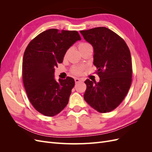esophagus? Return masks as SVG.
Instances as JSON below:
<instances>
[{"instance_id":"obj_1","label":"esophagus","mask_w":152,"mask_h":152,"mask_svg":"<svg viewBox=\"0 0 152 152\" xmlns=\"http://www.w3.org/2000/svg\"><path fill=\"white\" fill-rule=\"evenodd\" d=\"M82 80H81L80 79H78V78H75V82L76 84L78 83V82H81Z\"/></svg>"}]
</instances>
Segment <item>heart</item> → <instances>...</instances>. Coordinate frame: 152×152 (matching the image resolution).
<instances>
[{
	"instance_id": "b5f03b06",
	"label": "heart",
	"mask_w": 152,
	"mask_h": 152,
	"mask_svg": "<svg viewBox=\"0 0 152 152\" xmlns=\"http://www.w3.org/2000/svg\"><path fill=\"white\" fill-rule=\"evenodd\" d=\"M90 45V44H88V43H86V42L81 43L79 45V49H81L82 48H84V47L87 46V45ZM83 69H84V66H73L72 68L71 72L74 75H80V73H82V70H83Z\"/></svg>"
}]
</instances>
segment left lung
I'll use <instances>...</instances> for the list:
<instances>
[{
  "instance_id": "obj_1",
  "label": "left lung",
  "mask_w": 152,
  "mask_h": 152,
  "mask_svg": "<svg viewBox=\"0 0 152 152\" xmlns=\"http://www.w3.org/2000/svg\"><path fill=\"white\" fill-rule=\"evenodd\" d=\"M93 45L94 65L99 82L87 79L86 102L100 113L116 108L127 94L132 82V61L124 40L106 27L80 31Z\"/></svg>"
}]
</instances>
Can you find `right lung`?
<instances>
[{"mask_svg": "<svg viewBox=\"0 0 152 152\" xmlns=\"http://www.w3.org/2000/svg\"><path fill=\"white\" fill-rule=\"evenodd\" d=\"M81 40L77 31L49 29L32 39L23 58V82L34 108L48 117L58 114L67 105L74 79H54V68L61 63L67 50Z\"/></svg>", "mask_w": 152, "mask_h": 152, "instance_id": "1", "label": "right lung"}]
</instances>
